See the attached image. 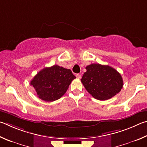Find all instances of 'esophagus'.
I'll return each instance as SVG.
<instances>
[{
	"label": "esophagus",
	"instance_id": "obj_1",
	"mask_svg": "<svg viewBox=\"0 0 147 147\" xmlns=\"http://www.w3.org/2000/svg\"><path fill=\"white\" fill-rule=\"evenodd\" d=\"M76 77H77V78H78V79H81V76L80 75V74H76Z\"/></svg>",
	"mask_w": 147,
	"mask_h": 147
}]
</instances>
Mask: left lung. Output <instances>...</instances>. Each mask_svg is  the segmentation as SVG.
Returning a JSON list of instances; mask_svg holds the SVG:
<instances>
[{
	"mask_svg": "<svg viewBox=\"0 0 147 147\" xmlns=\"http://www.w3.org/2000/svg\"><path fill=\"white\" fill-rule=\"evenodd\" d=\"M81 79L84 88L95 99L105 101L119 93L123 86L121 74L109 65L91 64Z\"/></svg>",
	"mask_w": 147,
	"mask_h": 147,
	"instance_id": "1",
	"label": "left lung"
}]
</instances>
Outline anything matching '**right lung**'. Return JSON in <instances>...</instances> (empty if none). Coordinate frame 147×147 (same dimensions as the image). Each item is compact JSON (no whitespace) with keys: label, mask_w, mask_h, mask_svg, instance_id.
I'll use <instances>...</instances> for the list:
<instances>
[{"label":"right lung","mask_w":147,"mask_h":147,"mask_svg":"<svg viewBox=\"0 0 147 147\" xmlns=\"http://www.w3.org/2000/svg\"><path fill=\"white\" fill-rule=\"evenodd\" d=\"M69 69L58 65L46 67L38 71L30 82L37 96L43 101L52 102L66 93L71 81L76 79Z\"/></svg>","instance_id":"obj_1"}]
</instances>
